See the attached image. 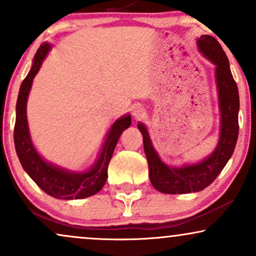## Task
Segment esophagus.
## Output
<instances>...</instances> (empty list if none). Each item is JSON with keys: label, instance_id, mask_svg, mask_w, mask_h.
Listing matches in <instances>:
<instances>
[{"label": "esophagus", "instance_id": "1", "mask_svg": "<svg viewBox=\"0 0 256 256\" xmlns=\"http://www.w3.org/2000/svg\"><path fill=\"white\" fill-rule=\"evenodd\" d=\"M132 114H133V118L135 120H138L144 118V115L146 114V112H144V106H141V104H135L133 108H132Z\"/></svg>", "mask_w": 256, "mask_h": 256}]
</instances>
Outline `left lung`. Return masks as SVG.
I'll return each instance as SVG.
<instances>
[{"label": "left lung", "instance_id": "obj_1", "mask_svg": "<svg viewBox=\"0 0 256 256\" xmlns=\"http://www.w3.org/2000/svg\"><path fill=\"white\" fill-rule=\"evenodd\" d=\"M202 54L215 65V80L220 108V138L212 153L200 162L182 166H168L160 159L153 147L150 133L144 123L138 128L144 138V150L148 162L150 182L158 191L168 194H191L204 190L224 168L234 153L238 136L240 98L229 60L215 38L202 36L197 39Z\"/></svg>", "mask_w": 256, "mask_h": 256}]
</instances>
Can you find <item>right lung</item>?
Segmentation results:
<instances>
[{"label":"right lung","mask_w":256,"mask_h":256,"mask_svg":"<svg viewBox=\"0 0 256 256\" xmlns=\"http://www.w3.org/2000/svg\"><path fill=\"white\" fill-rule=\"evenodd\" d=\"M51 47L48 42H44L39 47L30 70L20 86L14 128L15 150L24 170L41 190L58 200H82L102 190L108 178V165L114 150L123 130L130 127L132 118L127 114L112 123L96 162L86 171H70L46 162L32 142L27 122V100L34 77L51 51Z\"/></svg>","instance_id":"right-lung-1"}]
</instances>
